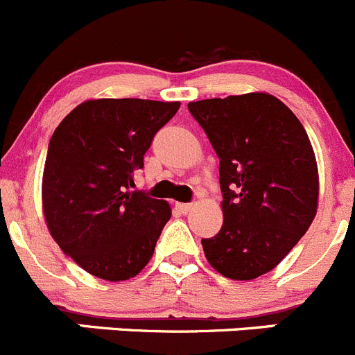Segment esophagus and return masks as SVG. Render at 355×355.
<instances>
[{"label":"esophagus","instance_id":"34e87169","mask_svg":"<svg viewBox=\"0 0 355 355\" xmlns=\"http://www.w3.org/2000/svg\"><path fill=\"white\" fill-rule=\"evenodd\" d=\"M178 209H180L183 214H187L193 209V204H178Z\"/></svg>","mask_w":355,"mask_h":355}]
</instances>
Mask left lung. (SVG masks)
Listing matches in <instances>:
<instances>
[{
    "label": "left lung",
    "mask_w": 355,
    "mask_h": 355,
    "mask_svg": "<svg viewBox=\"0 0 355 355\" xmlns=\"http://www.w3.org/2000/svg\"><path fill=\"white\" fill-rule=\"evenodd\" d=\"M220 158L223 225L202 239L206 259L230 279L275 269L313 222L318 168L304 126L268 93L188 103Z\"/></svg>",
    "instance_id": "8db88e82"
}]
</instances>
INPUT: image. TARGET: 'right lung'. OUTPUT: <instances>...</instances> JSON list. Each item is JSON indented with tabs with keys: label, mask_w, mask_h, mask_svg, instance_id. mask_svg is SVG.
I'll list each match as a JSON object with an SVG mask.
<instances>
[{
	"label": "right lung",
	"mask_w": 355,
	"mask_h": 355,
	"mask_svg": "<svg viewBox=\"0 0 355 355\" xmlns=\"http://www.w3.org/2000/svg\"><path fill=\"white\" fill-rule=\"evenodd\" d=\"M180 105L87 100L52 133L42 180L45 223L64 255L89 275L123 282L151 260L171 206L130 188L155 133Z\"/></svg>",
	"instance_id": "1"
}]
</instances>
